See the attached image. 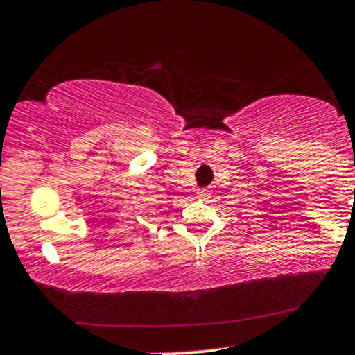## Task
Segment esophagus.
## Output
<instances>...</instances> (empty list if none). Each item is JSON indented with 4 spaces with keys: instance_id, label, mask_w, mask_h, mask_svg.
<instances>
[{
    "instance_id": "34e87169",
    "label": "esophagus",
    "mask_w": 355,
    "mask_h": 355,
    "mask_svg": "<svg viewBox=\"0 0 355 355\" xmlns=\"http://www.w3.org/2000/svg\"><path fill=\"white\" fill-rule=\"evenodd\" d=\"M208 196H210V190H207V189H205V190H200V191H198V198H203V200H207Z\"/></svg>"
}]
</instances>
